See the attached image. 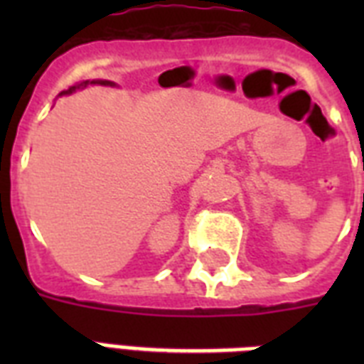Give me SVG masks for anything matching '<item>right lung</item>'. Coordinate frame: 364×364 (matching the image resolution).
I'll use <instances>...</instances> for the list:
<instances>
[{"label":"right lung","instance_id":"right-lung-1","mask_svg":"<svg viewBox=\"0 0 364 364\" xmlns=\"http://www.w3.org/2000/svg\"><path fill=\"white\" fill-rule=\"evenodd\" d=\"M87 85H104V87H113V82H111V81H85V82H81V85H75V87H70V88H68V90H64V92H60V96H64V94L75 92L77 88L87 87Z\"/></svg>","mask_w":364,"mask_h":364}]
</instances>
